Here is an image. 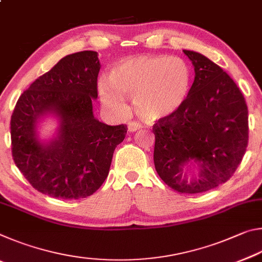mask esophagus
<instances>
[{"label": "esophagus", "instance_id": "34e87169", "mask_svg": "<svg viewBox=\"0 0 262 262\" xmlns=\"http://www.w3.org/2000/svg\"><path fill=\"white\" fill-rule=\"evenodd\" d=\"M141 128H142L141 125H139V123H137V122L132 121V122L128 123V130H129L130 133H132V132L139 130V129H141Z\"/></svg>", "mask_w": 262, "mask_h": 262}]
</instances>
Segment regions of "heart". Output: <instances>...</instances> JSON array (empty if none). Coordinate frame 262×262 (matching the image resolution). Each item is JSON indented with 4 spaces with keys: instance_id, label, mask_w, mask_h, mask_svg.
Wrapping results in <instances>:
<instances>
[{
    "instance_id": "obj_1",
    "label": "heart",
    "mask_w": 262,
    "mask_h": 262,
    "mask_svg": "<svg viewBox=\"0 0 262 262\" xmlns=\"http://www.w3.org/2000/svg\"><path fill=\"white\" fill-rule=\"evenodd\" d=\"M193 76L186 62L177 56L126 57L110 70L108 81L98 82L101 104L126 112L125 96L132 97L136 114L147 122L165 121L178 114L189 98Z\"/></svg>"
}]
</instances>
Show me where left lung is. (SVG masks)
<instances>
[{"instance_id": "obj_1", "label": "left lung", "mask_w": 262, "mask_h": 262, "mask_svg": "<svg viewBox=\"0 0 262 262\" xmlns=\"http://www.w3.org/2000/svg\"><path fill=\"white\" fill-rule=\"evenodd\" d=\"M194 66L187 103L154 125V163L168 187L196 194L231 178L245 155L248 111L233 79L205 55L183 51Z\"/></svg>"}]
</instances>
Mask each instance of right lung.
I'll return each instance as SVG.
<instances>
[{"mask_svg": "<svg viewBox=\"0 0 262 262\" xmlns=\"http://www.w3.org/2000/svg\"><path fill=\"white\" fill-rule=\"evenodd\" d=\"M98 53L83 51L64 56L35 79L19 97L11 115V149L16 166L34 189L52 198H88L107 178L115 148L127 126H108L95 118ZM59 121L48 142L37 135L46 115Z\"/></svg>", "mask_w": 262, "mask_h": 262, "instance_id": "right-lung-1", "label": "right lung"}]
</instances>
